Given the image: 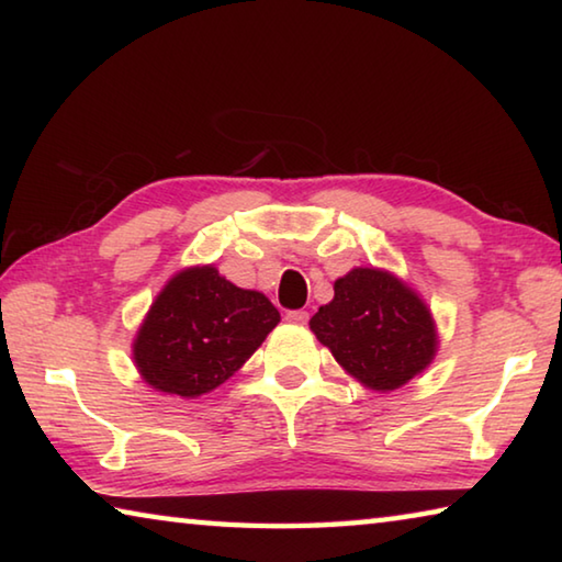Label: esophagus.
<instances>
[{
	"mask_svg": "<svg viewBox=\"0 0 562 562\" xmlns=\"http://www.w3.org/2000/svg\"><path fill=\"white\" fill-rule=\"evenodd\" d=\"M284 317H288V322H294V325H307L310 312H304V310H290Z\"/></svg>",
	"mask_w": 562,
	"mask_h": 562,
	"instance_id": "34e87169",
	"label": "esophagus"
}]
</instances>
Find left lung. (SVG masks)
<instances>
[{
  "label": "left lung",
  "instance_id": "8db88e82",
  "mask_svg": "<svg viewBox=\"0 0 562 562\" xmlns=\"http://www.w3.org/2000/svg\"><path fill=\"white\" fill-rule=\"evenodd\" d=\"M310 329L345 372L374 392H394L431 364L439 347L424 300L392 272L355 268L335 282Z\"/></svg>",
  "mask_w": 562,
  "mask_h": 562
}]
</instances>
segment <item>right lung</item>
Returning <instances> with one entry per match:
<instances>
[{"label":"right lung","mask_w":562,"mask_h":562,"mask_svg":"<svg viewBox=\"0 0 562 562\" xmlns=\"http://www.w3.org/2000/svg\"><path fill=\"white\" fill-rule=\"evenodd\" d=\"M262 292L235 288L213 265L168 280L133 339V361L158 392L195 398L240 369L278 327Z\"/></svg>","instance_id":"add662e5"}]
</instances>
